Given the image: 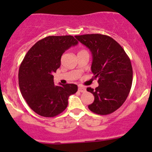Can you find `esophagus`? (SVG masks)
Wrapping results in <instances>:
<instances>
[{"label":"esophagus","instance_id":"esophagus-1","mask_svg":"<svg viewBox=\"0 0 152 152\" xmlns=\"http://www.w3.org/2000/svg\"><path fill=\"white\" fill-rule=\"evenodd\" d=\"M79 91L81 92V93H85V92H86V87H84V86L79 85Z\"/></svg>","mask_w":152,"mask_h":152}]
</instances>
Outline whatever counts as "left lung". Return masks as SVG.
<instances>
[{"mask_svg": "<svg viewBox=\"0 0 152 152\" xmlns=\"http://www.w3.org/2000/svg\"><path fill=\"white\" fill-rule=\"evenodd\" d=\"M75 37L91 51V70L99 83L95 90L87 88L94 96L89 110L102 115L110 114L121 107L131 90V61L123 48L110 37L91 34Z\"/></svg>", "mask_w": 152, "mask_h": 152, "instance_id": "1", "label": "left lung"}]
</instances>
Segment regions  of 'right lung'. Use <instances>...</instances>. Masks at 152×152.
<instances>
[{
  "mask_svg": "<svg viewBox=\"0 0 152 152\" xmlns=\"http://www.w3.org/2000/svg\"><path fill=\"white\" fill-rule=\"evenodd\" d=\"M78 44L70 35L48 36L39 40L26 54L19 68L21 94L30 108L43 117H54L67 108L68 98L78 90L74 84L56 86L53 73L64 52Z\"/></svg>",
  "mask_w": 152,
  "mask_h": 152,
  "instance_id": "1",
  "label": "right lung"
}]
</instances>
